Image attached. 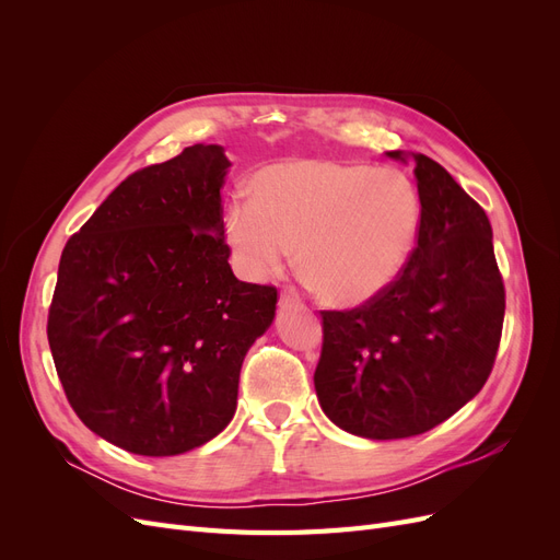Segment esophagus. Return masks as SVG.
<instances>
[{"instance_id": "esophagus-1", "label": "esophagus", "mask_w": 560, "mask_h": 560, "mask_svg": "<svg viewBox=\"0 0 560 560\" xmlns=\"http://www.w3.org/2000/svg\"><path fill=\"white\" fill-rule=\"evenodd\" d=\"M280 303H282V306H299L301 296H299L296 290H292V287H287V290L280 294Z\"/></svg>"}]
</instances>
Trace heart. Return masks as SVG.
<instances>
[{
	"label": "heart",
	"instance_id": "obj_1",
	"mask_svg": "<svg viewBox=\"0 0 560 560\" xmlns=\"http://www.w3.org/2000/svg\"><path fill=\"white\" fill-rule=\"evenodd\" d=\"M420 196L397 167L331 159L270 163L233 200L222 231L247 278L276 273L299 247V273L327 306L358 308L381 296L409 261Z\"/></svg>",
	"mask_w": 560,
	"mask_h": 560
}]
</instances>
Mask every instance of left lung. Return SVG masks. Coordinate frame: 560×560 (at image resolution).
<instances>
[{
	"label": "left lung",
	"mask_w": 560,
	"mask_h": 560,
	"mask_svg": "<svg viewBox=\"0 0 560 560\" xmlns=\"http://www.w3.org/2000/svg\"><path fill=\"white\" fill-rule=\"evenodd\" d=\"M413 161L418 243L399 278L352 311H322L315 389L322 411L364 439H406L436 428L479 393L495 364L504 284L493 229L442 165Z\"/></svg>",
	"instance_id": "obj_1"
}]
</instances>
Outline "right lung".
Listing matches in <instances>:
<instances>
[{"mask_svg":"<svg viewBox=\"0 0 560 560\" xmlns=\"http://www.w3.org/2000/svg\"><path fill=\"white\" fill-rule=\"evenodd\" d=\"M219 144L142 167L67 241L48 346L83 425L138 455H179L222 432L241 366L278 290L229 266Z\"/></svg>","mask_w":560,"mask_h":560,"instance_id":"1","label":"right lung"}]
</instances>
